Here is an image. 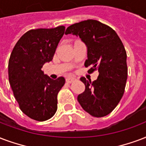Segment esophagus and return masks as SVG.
<instances>
[{
  "mask_svg": "<svg viewBox=\"0 0 146 146\" xmlns=\"http://www.w3.org/2000/svg\"><path fill=\"white\" fill-rule=\"evenodd\" d=\"M76 80V79H75V78L69 77V78H66V82L68 83H73V82H74Z\"/></svg>",
  "mask_w": 146,
  "mask_h": 146,
  "instance_id": "34e87169",
  "label": "esophagus"
}]
</instances>
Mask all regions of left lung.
<instances>
[{"mask_svg": "<svg viewBox=\"0 0 146 146\" xmlns=\"http://www.w3.org/2000/svg\"><path fill=\"white\" fill-rule=\"evenodd\" d=\"M79 36L87 46L86 67L88 73L99 71L97 80H80L85 91L78 96L82 108L94 117L110 114L119 104L125 91L128 68L126 51L113 28L96 20H87L68 27L65 34Z\"/></svg>", "mask_w": 146, "mask_h": 146, "instance_id": "left-lung-1", "label": "left lung"}]
</instances>
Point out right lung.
<instances>
[{"label":"right lung","mask_w":146,"mask_h":146,"mask_svg":"<svg viewBox=\"0 0 146 146\" xmlns=\"http://www.w3.org/2000/svg\"><path fill=\"white\" fill-rule=\"evenodd\" d=\"M65 27L33 29L15 44L8 63L9 82L23 113L43 122L53 117L57 110V95L65 84L60 76L53 80L42 71L53 60Z\"/></svg>","instance_id":"right-lung-1"}]
</instances>
